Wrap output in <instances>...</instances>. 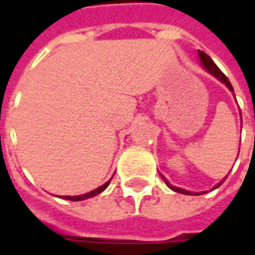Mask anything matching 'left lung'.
Segmentation results:
<instances>
[{
  "label": "left lung",
  "instance_id": "obj_1",
  "mask_svg": "<svg viewBox=\"0 0 255 255\" xmlns=\"http://www.w3.org/2000/svg\"><path fill=\"white\" fill-rule=\"evenodd\" d=\"M198 56H199V60H201V63H202L203 68H205V69H206L209 73H212L213 76H216V78L219 79L220 82H223V83H224L225 86H227V87L231 90V91H234V89H232V84H231V82L228 80V78H227L224 73L220 71V68L217 67L216 64H214L213 60L209 57L206 53L201 52V50H199V52H198ZM225 179H227V177H224V179H223V180H221L219 184H216V186L213 187V190H216L217 187H220V186H221V184L225 182ZM164 182H165L166 186L171 188V190H173V191L180 192V194H186V195H199L198 192H191V191H187V190H183V188H179V187H175V186H172V184H169V182L166 180L165 177H164ZM202 194H205V192H202Z\"/></svg>",
  "mask_w": 255,
  "mask_h": 255
}]
</instances>
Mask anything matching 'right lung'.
I'll use <instances>...</instances> for the list:
<instances>
[{
  "label": "right lung",
  "instance_id": "add662e5",
  "mask_svg": "<svg viewBox=\"0 0 255 255\" xmlns=\"http://www.w3.org/2000/svg\"><path fill=\"white\" fill-rule=\"evenodd\" d=\"M109 183H111V180L109 182H106L105 184H102L101 187L95 188V190H93V191L87 192V194H83V195H76V197H69V195H67V197H63L64 199H69V201H83V199H87V198H91V197H95V195H98V194H101V192L104 191L108 186H109Z\"/></svg>",
  "mask_w": 255,
  "mask_h": 255
}]
</instances>
